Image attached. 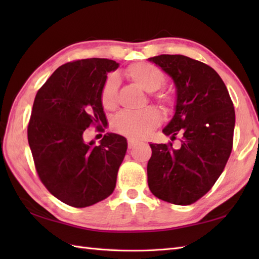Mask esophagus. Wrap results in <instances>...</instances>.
I'll list each match as a JSON object with an SVG mask.
<instances>
[{"mask_svg":"<svg viewBox=\"0 0 259 259\" xmlns=\"http://www.w3.org/2000/svg\"><path fill=\"white\" fill-rule=\"evenodd\" d=\"M137 144H139L138 140H136L134 138H129L128 139V148H129V149H131V148H134Z\"/></svg>","mask_w":259,"mask_h":259,"instance_id":"1","label":"esophagus"}]
</instances>
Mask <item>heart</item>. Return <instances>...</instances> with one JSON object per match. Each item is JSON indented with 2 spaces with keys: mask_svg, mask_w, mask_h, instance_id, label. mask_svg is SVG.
Masks as SVG:
<instances>
[{
  "mask_svg": "<svg viewBox=\"0 0 259 259\" xmlns=\"http://www.w3.org/2000/svg\"><path fill=\"white\" fill-rule=\"evenodd\" d=\"M124 75L142 89L152 92L159 89L164 82L166 75L156 65L148 62H136L130 64L123 70ZM117 75L109 74L103 81L100 89V102L104 110L111 111L117 107ZM153 100L161 104L164 108L172 106L174 97L167 91H160L153 98ZM161 117L158 110L153 107H148L141 111H121L111 121V128L115 133L140 138L148 131L155 128L160 122Z\"/></svg>",
  "mask_w": 259,
  "mask_h": 259,
  "instance_id": "b5f03b06",
  "label": "heart"
}]
</instances>
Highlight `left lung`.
<instances>
[{"mask_svg": "<svg viewBox=\"0 0 259 259\" xmlns=\"http://www.w3.org/2000/svg\"><path fill=\"white\" fill-rule=\"evenodd\" d=\"M149 61L167 72L177 89L172 120L162 130L180 146L150 144L147 174L159 199L187 206L212 188L233 149L235 109L226 85L211 67L181 54H161Z\"/></svg>", "mask_w": 259, "mask_h": 259, "instance_id": "obj_1", "label": "left lung"}]
</instances>
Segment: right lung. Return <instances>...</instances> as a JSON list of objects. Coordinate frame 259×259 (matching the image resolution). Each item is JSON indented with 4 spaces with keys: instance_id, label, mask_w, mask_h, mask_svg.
Segmentation results:
<instances>
[{
    "instance_id": "obj_1",
    "label": "right lung",
    "mask_w": 259,
    "mask_h": 259,
    "mask_svg": "<svg viewBox=\"0 0 259 259\" xmlns=\"http://www.w3.org/2000/svg\"><path fill=\"white\" fill-rule=\"evenodd\" d=\"M119 67L113 60H74L59 67L38 89L27 140L38 178L59 200L84 208L112 194L126 151L124 137L107 134L100 145L85 144L90 125L107 122L100 89L107 74Z\"/></svg>"
}]
</instances>
